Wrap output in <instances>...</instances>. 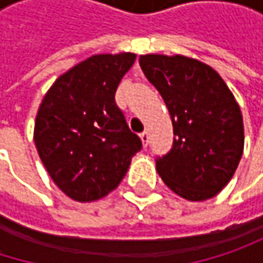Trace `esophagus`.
Wrapping results in <instances>:
<instances>
[{"instance_id":"obj_1","label":"esophagus","mask_w":263,"mask_h":263,"mask_svg":"<svg viewBox=\"0 0 263 263\" xmlns=\"http://www.w3.org/2000/svg\"><path fill=\"white\" fill-rule=\"evenodd\" d=\"M140 138H141V141H143V146L146 147V146L149 144V132L143 131L140 134Z\"/></svg>"}]
</instances>
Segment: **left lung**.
I'll return each mask as SVG.
<instances>
[{"label": "left lung", "instance_id": "8db88e82", "mask_svg": "<svg viewBox=\"0 0 263 263\" xmlns=\"http://www.w3.org/2000/svg\"><path fill=\"white\" fill-rule=\"evenodd\" d=\"M140 67L161 94L174 126L172 149L155 160L158 175L189 201L216 196L243 152V122L235 96L212 67L196 59L143 54Z\"/></svg>", "mask_w": 263, "mask_h": 263}]
</instances>
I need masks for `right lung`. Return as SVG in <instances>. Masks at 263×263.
Segmentation results:
<instances>
[{"instance_id": "obj_1", "label": "right lung", "mask_w": 263, "mask_h": 263, "mask_svg": "<svg viewBox=\"0 0 263 263\" xmlns=\"http://www.w3.org/2000/svg\"><path fill=\"white\" fill-rule=\"evenodd\" d=\"M134 53L94 54L59 76L34 123L37 154L56 185L79 202L114 190L141 140L116 103V91Z\"/></svg>"}]
</instances>
